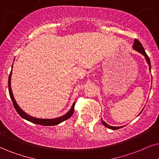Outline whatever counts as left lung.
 I'll return each instance as SVG.
<instances>
[{
	"instance_id": "obj_1",
	"label": "left lung",
	"mask_w": 159,
	"mask_h": 159,
	"mask_svg": "<svg viewBox=\"0 0 159 159\" xmlns=\"http://www.w3.org/2000/svg\"><path fill=\"white\" fill-rule=\"evenodd\" d=\"M133 48H134V50H136V51L139 52L140 53H142V55L144 56V58H145L147 62H148V65H149L150 71L151 72V65H150V61L149 57H148V56L147 55V53H145V51H144L143 46H142L141 43H140V42L139 41L138 39H135V40H134V43ZM140 113H141V112H140ZM101 122H102V124H103V125H105L106 128H110V129H112V130H117V129H119V128H122V126H120V127H114V126L108 125L106 124V122L103 121V120H102Z\"/></svg>"
}]
</instances>
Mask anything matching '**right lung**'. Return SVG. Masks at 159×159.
Wrapping results in <instances>:
<instances>
[{
	"mask_svg": "<svg viewBox=\"0 0 159 159\" xmlns=\"http://www.w3.org/2000/svg\"><path fill=\"white\" fill-rule=\"evenodd\" d=\"M11 71L9 74V81H8V87H9V92L10 98H11V101H12V103L14 105V107H15V110L17 111L18 114H20V116L21 117H23V119H25L28 121H30L33 123L37 124V125H41L44 126H51V125H56L61 123L65 120H67L73 114L74 112V106H75V103L73 104L71 108L69 111L67 112V114H65V115L59 116V117L55 118V119H39V118H36L33 117V116L29 115L28 114H26L25 112H24L23 110L20 108V106L17 105V103H16L15 98H14L12 92H11Z\"/></svg>",
	"mask_w": 159,
	"mask_h": 159,
	"instance_id": "add662e5",
	"label": "right lung"
}]
</instances>
